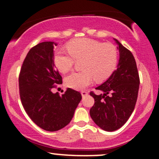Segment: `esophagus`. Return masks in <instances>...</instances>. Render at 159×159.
Here are the masks:
<instances>
[{
	"label": "esophagus",
	"instance_id": "esophagus-1",
	"mask_svg": "<svg viewBox=\"0 0 159 159\" xmlns=\"http://www.w3.org/2000/svg\"><path fill=\"white\" fill-rule=\"evenodd\" d=\"M81 96L82 97H85V96H87V95H88V93L87 92V91H81Z\"/></svg>",
	"mask_w": 159,
	"mask_h": 159
}]
</instances>
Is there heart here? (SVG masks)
Segmentation results:
<instances>
[{
	"instance_id": "heart-1",
	"label": "heart",
	"mask_w": 159,
	"mask_h": 159,
	"mask_svg": "<svg viewBox=\"0 0 159 159\" xmlns=\"http://www.w3.org/2000/svg\"><path fill=\"white\" fill-rule=\"evenodd\" d=\"M66 54L58 52L54 54L57 69L66 74L73 68L75 61H82L81 72H73L66 78L67 87L81 90L93 83L95 79L101 82L111 75L118 63V51L111 43H102L96 40L81 38L67 43Z\"/></svg>"
}]
</instances>
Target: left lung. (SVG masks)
Masks as SVG:
<instances>
[{
  "instance_id": "1",
  "label": "left lung",
  "mask_w": 159,
  "mask_h": 159,
  "mask_svg": "<svg viewBox=\"0 0 159 159\" xmlns=\"http://www.w3.org/2000/svg\"><path fill=\"white\" fill-rule=\"evenodd\" d=\"M120 59L116 69L106 81L96 87L103 94L90 92L95 103L90 114L94 123L107 132L121 128L132 115L138 98L140 78L132 52L117 39Z\"/></svg>"
}]
</instances>
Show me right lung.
I'll list each match as a JSON object with an SVG mask.
<instances>
[{"mask_svg": "<svg viewBox=\"0 0 159 159\" xmlns=\"http://www.w3.org/2000/svg\"><path fill=\"white\" fill-rule=\"evenodd\" d=\"M54 42H43L29 51L20 71L21 103L34 123L48 132H56L70 123L81 100L78 91L67 88L62 96L53 93L62 77L54 62Z\"/></svg>", "mask_w": 159, "mask_h": 159, "instance_id": "right-lung-1", "label": "right lung"}]
</instances>
